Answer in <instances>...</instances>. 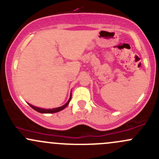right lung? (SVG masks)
<instances>
[{
    "instance_id": "1",
    "label": "right lung",
    "mask_w": 159,
    "mask_h": 159,
    "mask_svg": "<svg viewBox=\"0 0 159 159\" xmlns=\"http://www.w3.org/2000/svg\"><path fill=\"white\" fill-rule=\"evenodd\" d=\"M70 99H71V94H70V98H69V99H68V102H67V103H65V105H62V106L58 107V108H39V107L34 106V105H30V104H29V103H28V104L30 105V107H31L32 108H33L34 110L37 111L38 112H40V113H42V114H51V113H56V112H58V111H62L63 109H65V108L68 106V104H69Z\"/></svg>"
}]
</instances>
